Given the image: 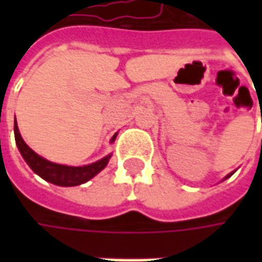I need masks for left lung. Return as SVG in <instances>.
Masks as SVG:
<instances>
[{"instance_id":"obj_1","label":"left lung","mask_w":262,"mask_h":262,"mask_svg":"<svg viewBox=\"0 0 262 262\" xmlns=\"http://www.w3.org/2000/svg\"><path fill=\"white\" fill-rule=\"evenodd\" d=\"M233 173H235V172H232V173H229V175H226V176H225V179H227V178H230V176L233 175Z\"/></svg>"}]
</instances>
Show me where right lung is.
<instances>
[{
	"instance_id": "obj_1",
	"label": "right lung",
	"mask_w": 262,
	"mask_h": 262,
	"mask_svg": "<svg viewBox=\"0 0 262 262\" xmlns=\"http://www.w3.org/2000/svg\"><path fill=\"white\" fill-rule=\"evenodd\" d=\"M14 137L15 144L18 147V151L21 153V156L26 160V163L30 166V169L35 172L36 175H39L42 179H45L48 182L54 184L58 186H76L81 185L87 181H90L92 178H95L100 170H103L109 162V159L112 155H107L103 159L97 160L92 165L86 166H67V165H59L49 162L42 156H39L35 153L30 147L25 143V140L20 136L17 121L14 119ZM116 138V134L112 137L111 143H114Z\"/></svg>"
}]
</instances>
